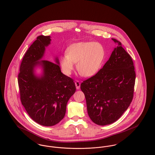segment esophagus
Masks as SVG:
<instances>
[{"mask_svg": "<svg viewBox=\"0 0 155 155\" xmlns=\"http://www.w3.org/2000/svg\"><path fill=\"white\" fill-rule=\"evenodd\" d=\"M75 86H76V88L77 90H79L80 88V85H81L80 82H79V81H76L75 82Z\"/></svg>", "mask_w": 155, "mask_h": 155, "instance_id": "esophagus-1", "label": "esophagus"}]
</instances>
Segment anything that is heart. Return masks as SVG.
Masks as SVG:
<instances>
[{
  "label": "heart",
  "instance_id": "b5f03b06",
  "mask_svg": "<svg viewBox=\"0 0 155 155\" xmlns=\"http://www.w3.org/2000/svg\"><path fill=\"white\" fill-rule=\"evenodd\" d=\"M105 57V50L100 43L80 41L67 47L66 54L61 57V68L65 74L70 75L76 64L79 73L84 77H91L96 73Z\"/></svg>",
  "mask_w": 155,
  "mask_h": 155
}]
</instances>
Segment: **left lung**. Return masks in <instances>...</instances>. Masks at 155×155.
Masks as SVG:
<instances>
[{
	"instance_id": "8db88e82",
	"label": "left lung",
	"mask_w": 155,
	"mask_h": 155,
	"mask_svg": "<svg viewBox=\"0 0 155 155\" xmlns=\"http://www.w3.org/2000/svg\"><path fill=\"white\" fill-rule=\"evenodd\" d=\"M117 44L109 60L95 75L84 81L81 90L93 122L107 125L117 121L129 107L133 97L136 74L130 55Z\"/></svg>"
}]
</instances>
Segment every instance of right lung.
I'll return each instance as SVG.
<instances>
[{"label":"right lung","mask_w":155,"mask_h":155,"mask_svg":"<svg viewBox=\"0 0 155 155\" xmlns=\"http://www.w3.org/2000/svg\"><path fill=\"white\" fill-rule=\"evenodd\" d=\"M50 36H39L28 48L20 67L18 84L20 100L30 117L37 124L51 127L64 118L68 101L75 92L71 78L61 73L59 61L41 60ZM41 65L43 74L38 77L34 68Z\"/></svg>","instance_id":"right-lung-1"}]
</instances>
